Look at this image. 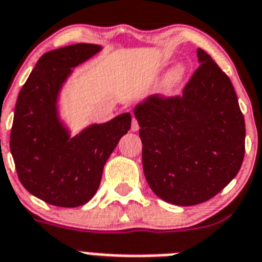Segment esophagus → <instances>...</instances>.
Masks as SVG:
<instances>
[{
  "instance_id": "34e87169",
  "label": "esophagus",
  "mask_w": 262,
  "mask_h": 262,
  "mask_svg": "<svg viewBox=\"0 0 262 262\" xmlns=\"http://www.w3.org/2000/svg\"><path fill=\"white\" fill-rule=\"evenodd\" d=\"M138 129H140V126H138L137 120H136V118H133V120H132V130L137 132Z\"/></svg>"
}]
</instances>
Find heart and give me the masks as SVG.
Returning a JSON list of instances; mask_svg holds the SVG:
<instances>
[{"label":"heart","instance_id":"heart-1","mask_svg":"<svg viewBox=\"0 0 262 262\" xmlns=\"http://www.w3.org/2000/svg\"><path fill=\"white\" fill-rule=\"evenodd\" d=\"M185 67L182 63H177L172 69L169 70L168 73L165 74L164 80H162V89L165 92H170L174 89L177 85L182 81L184 76H185Z\"/></svg>","mask_w":262,"mask_h":262}]
</instances>
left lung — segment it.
<instances>
[{
    "mask_svg": "<svg viewBox=\"0 0 262 262\" xmlns=\"http://www.w3.org/2000/svg\"><path fill=\"white\" fill-rule=\"evenodd\" d=\"M200 67L181 96L136 105L145 179L164 201L197 205L220 193L245 155V121L229 77L197 49Z\"/></svg>",
    "mask_w": 262,
    "mask_h": 262,
    "instance_id": "8db88e82",
    "label": "left lung"
}]
</instances>
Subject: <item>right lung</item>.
Wrapping results in <instances>:
<instances>
[{
    "label": "right lung",
    "instance_id": "right-lung-1",
    "mask_svg": "<svg viewBox=\"0 0 262 262\" xmlns=\"http://www.w3.org/2000/svg\"><path fill=\"white\" fill-rule=\"evenodd\" d=\"M100 50L76 43L45 53L17 98L10 133L15 170L24 188L50 205L86 204L100 186L105 162L130 129V113H122L70 137L58 116V96L72 69Z\"/></svg>",
    "mask_w": 262,
    "mask_h": 262
}]
</instances>
